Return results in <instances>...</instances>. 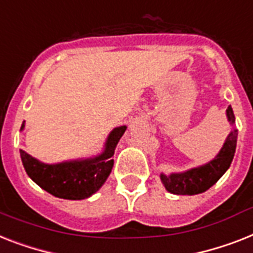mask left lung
I'll use <instances>...</instances> for the list:
<instances>
[{"mask_svg":"<svg viewBox=\"0 0 253 253\" xmlns=\"http://www.w3.org/2000/svg\"><path fill=\"white\" fill-rule=\"evenodd\" d=\"M227 121L230 122L231 131L227 135L226 140L222 148L219 149L218 155L204 165L196 166L182 173L164 174L161 173L162 184L174 195H198L209 190L217 180L226 173L234 159L235 148H237L238 130L234 127L235 117H234L233 108L229 106L226 110Z\"/></svg>","mask_w":253,"mask_h":253,"instance_id":"left-lung-1","label":"left lung"}]
</instances>
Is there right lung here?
Masks as SVG:
<instances>
[{"label":"right lung","mask_w":253,"mask_h":253,"mask_svg":"<svg viewBox=\"0 0 253 253\" xmlns=\"http://www.w3.org/2000/svg\"><path fill=\"white\" fill-rule=\"evenodd\" d=\"M24 123L23 121L20 131L24 130ZM126 128V126L113 128L101 153L93 157L44 164L20 149V159L26 173L42 190L55 198L83 200L96 194L110 175L114 165V151Z\"/></svg>","instance_id":"add662e5"}]
</instances>
